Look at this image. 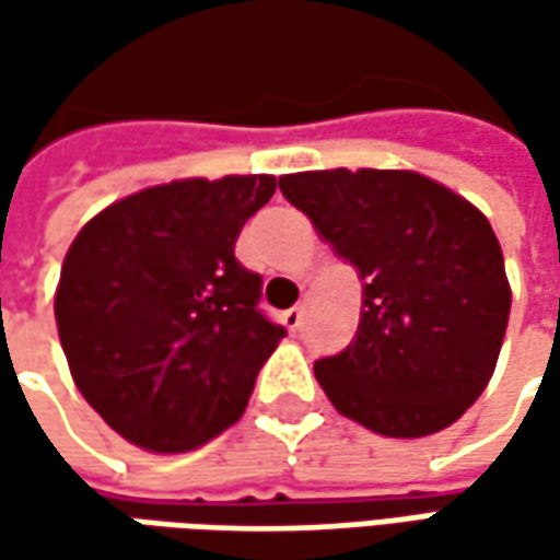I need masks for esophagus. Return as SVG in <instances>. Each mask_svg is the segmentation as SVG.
Here are the masks:
<instances>
[{
    "label": "esophagus",
    "mask_w": 560,
    "mask_h": 560,
    "mask_svg": "<svg viewBox=\"0 0 560 560\" xmlns=\"http://www.w3.org/2000/svg\"><path fill=\"white\" fill-rule=\"evenodd\" d=\"M302 320H305V308H302V305H295V308H290V312H283V324L290 327L292 334L302 327Z\"/></svg>",
    "instance_id": "esophagus-1"
}]
</instances>
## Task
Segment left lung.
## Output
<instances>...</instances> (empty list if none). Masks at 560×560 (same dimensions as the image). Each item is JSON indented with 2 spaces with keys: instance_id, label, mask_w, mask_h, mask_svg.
<instances>
[{
  "instance_id": "8db88e82",
  "label": "left lung",
  "mask_w": 560,
  "mask_h": 560,
  "mask_svg": "<svg viewBox=\"0 0 560 560\" xmlns=\"http://www.w3.org/2000/svg\"><path fill=\"white\" fill-rule=\"evenodd\" d=\"M280 192L364 280L355 339L314 361L336 411L396 440L455 423L495 371L511 312L489 221L415 171H305Z\"/></svg>"
}]
</instances>
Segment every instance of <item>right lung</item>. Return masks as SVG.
Wrapping results in <instances>:
<instances>
[{"instance_id":"obj_1","label":"right lung","mask_w":560,"mask_h":560,"mask_svg":"<svg viewBox=\"0 0 560 560\" xmlns=\"http://www.w3.org/2000/svg\"><path fill=\"white\" fill-rule=\"evenodd\" d=\"M273 189L270 174L149 186L77 233L55 324L77 389L127 442L189 452L243 418L287 330L233 246Z\"/></svg>"}]
</instances>
